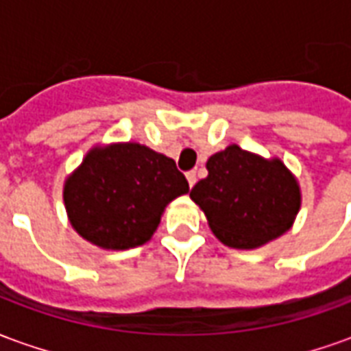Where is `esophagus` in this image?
I'll return each instance as SVG.
<instances>
[{
    "instance_id": "34e87169",
    "label": "esophagus",
    "mask_w": 351,
    "mask_h": 351,
    "mask_svg": "<svg viewBox=\"0 0 351 351\" xmlns=\"http://www.w3.org/2000/svg\"><path fill=\"white\" fill-rule=\"evenodd\" d=\"M186 178H188V184H190L191 188L193 184L197 182V173H195V171H188V173H186Z\"/></svg>"
}]
</instances>
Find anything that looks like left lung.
<instances>
[{"label": "left lung", "instance_id": "obj_1", "mask_svg": "<svg viewBox=\"0 0 351 351\" xmlns=\"http://www.w3.org/2000/svg\"><path fill=\"white\" fill-rule=\"evenodd\" d=\"M208 176L190 197L206 214L208 226L231 248H258L291 228L301 193L280 160L267 161L237 145L206 161Z\"/></svg>", "mask_w": 351, "mask_h": 351}]
</instances>
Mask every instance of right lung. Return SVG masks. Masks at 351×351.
<instances>
[{
    "label": "right lung",
    "mask_w": 351,
    "mask_h": 351,
    "mask_svg": "<svg viewBox=\"0 0 351 351\" xmlns=\"http://www.w3.org/2000/svg\"><path fill=\"white\" fill-rule=\"evenodd\" d=\"M186 176L167 156L137 143L93 148L64 188L71 226L107 250L150 241L163 208L188 193Z\"/></svg>",
    "instance_id": "1"
}]
</instances>
